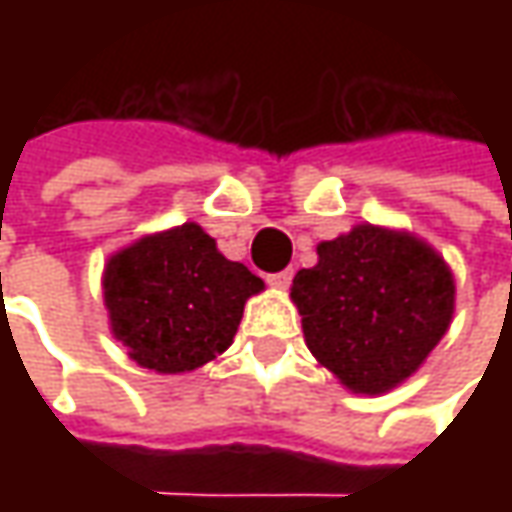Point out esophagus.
Here are the masks:
<instances>
[{
    "mask_svg": "<svg viewBox=\"0 0 512 512\" xmlns=\"http://www.w3.org/2000/svg\"><path fill=\"white\" fill-rule=\"evenodd\" d=\"M290 282H293V270H279V273H270L267 276V285L279 287V290L290 287Z\"/></svg>",
    "mask_w": 512,
    "mask_h": 512,
    "instance_id": "34e87169",
    "label": "esophagus"
}]
</instances>
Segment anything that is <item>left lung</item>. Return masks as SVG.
Returning <instances> with one entry per match:
<instances>
[{
	"instance_id": "1",
	"label": "left lung",
	"mask_w": 512,
	"mask_h": 512,
	"mask_svg": "<svg viewBox=\"0 0 512 512\" xmlns=\"http://www.w3.org/2000/svg\"><path fill=\"white\" fill-rule=\"evenodd\" d=\"M453 276L413 236L373 225L319 245L290 296L310 353L356 393H384L419 370L453 316Z\"/></svg>"
}]
</instances>
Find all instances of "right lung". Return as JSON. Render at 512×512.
Wrapping results in <instances>:
<instances>
[{
    "label": "right lung",
    "instance_id": "obj_1",
    "mask_svg": "<svg viewBox=\"0 0 512 512\" xmlns=\"http://www.w3.org/2000/svg\"><path fill=\"white\" fill-rule=\"evenodd\" d=\"M262 287L193 222L139 239L105 267L113 336L156 373L196 370L225 353L245 302Z\"/></svg>",
    "mask_w": 512,
    "mask_h": 512
}]
</instances>
